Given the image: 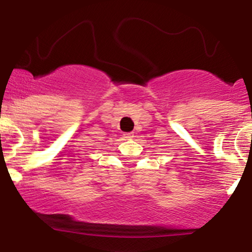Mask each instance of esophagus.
Returning a JSON list of instances; mask_svg holds the SVG:
<instances>
[{
  "instance_id": "obj_1",
  "label": "esophagus",
  "mask_w": 252,
  "mask_h": 252,
  "mask_svg": "<svg viewBox=\"0 0 252 252\" xmlns=\"http://www.w3.org/2000/svg\"><path fill=\"white\" fill-rule=\"evenodd\" d=\"M124 137L125 138H132L133 137V132H125Z\"/></svg>"
}]
</instances>
